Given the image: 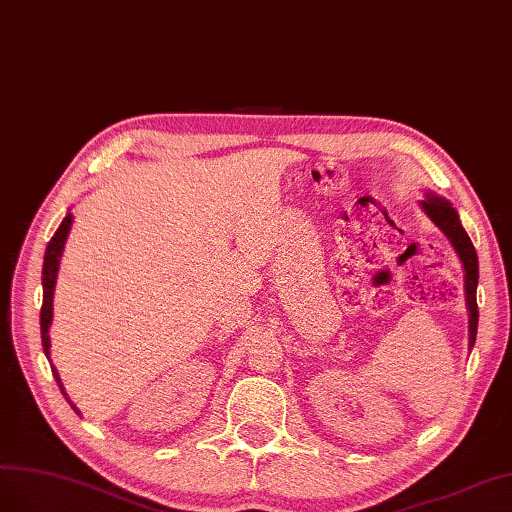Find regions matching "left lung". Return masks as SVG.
<instances>
[{"instance_id":"obj_1","label":"left lung","mask_w":512,"mask_h":512,"mask_svg":"<svg viewBox=\"0 0 512 512\" xmlns=\"http://www.w3.org/2000/svg\"><path fill=\"white\" fill-rule=\"evenodd\" d=\"M421 210L427 214L440 232L447 236L451 246L455 249L461 266H464V291H466V308H468V349L474 346L476 340V327H478V306H476V287H478V257L474 251V244L466 234L464 225L459 221V214L453 204L444 197L425 191V197L419 202Z\"/></svg>"}]
</instances>
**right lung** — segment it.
Returning a JSON list of instances; mask_svg holds the SVG:
<instances>
[{"mask_svg": "<svg viewBox=\"0 0 512 512\" xmlns=\"http://www.w3.org/2000/svg\"><path fill=\"white\" fill-rule=\"evenodd\" d=\"M72 212L65 214V219L61 221L59 229L55 232V236L51 238V242H48L46 246V253H44V266H42V310H40V329H42V346H44V355L48 357V361H51V336H48V327H51L53 323V295H55V285H57V272H59V261H61V255H63V249H65V240H68L70 236V229H72ZM53 370V376L55 381L63 393V398L70 402V406L78 412L80 410L72 404V400L68 398V393H65L63 389V383L59 378V372L55 366H51Z\"/></svg>", "mask_w": 512, "mask_h": 512, "instance_id": "obj_1", "label": "right lung"}]
</instances>
